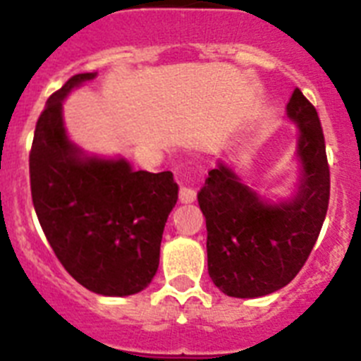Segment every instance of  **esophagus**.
<instances>
[{
    "instance_id": "34e87169",
    "label": "esophagus",
    "mask_w": 361,
    "mask_h": 361,
    "mask_svg": "<svg viewBox=\"0 0 361 361\" xmlns=\"http://www.w3.org/2000/svg\"><path fill=\"white\" fill-rule=\"evenodd\" d=\"M195 197H197V193H195V190H193V188L183 186L180 190H178V200H180L183 204L193 202V200H195Z\"/></svg>"
}]
</instances>
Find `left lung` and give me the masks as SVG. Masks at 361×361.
Wrapping results in <instances>:
<instances>
[{
	"mask_svg": "<svg viewBox=\"0 0 361 361\" xmlns=\"http://www.w3.org/2000/svg\"><path fill=\"white\" fill-rule=\"evenodd\" d=\"M298 124L302 178L295 199L267 202L219 164L199 191L208 229V271L228 296L257 298L288 286L317 244L327 215L331 175L317 108L300 88L288 103Z\"/></svg>",
	"mask_w": 361,
	"mask_h": 361,
	"instance_id": "1",
	"label": "left lung"
}]
</instances>
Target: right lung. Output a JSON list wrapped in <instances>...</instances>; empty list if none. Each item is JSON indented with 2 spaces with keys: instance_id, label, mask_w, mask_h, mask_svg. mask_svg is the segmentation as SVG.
<instances>
[{
  "instance_id": "right-lung-1",
  "label": "right lung",
  "mask_w": 361,
  "mask_h": 361,
  "mask_svg": "<svg viewBox=\"0 0 361 361\" xmlns=\"http://www.w3.org/2000/svg\"><path fill=\"white\" fill-rule=\"evenodd\" d=\"M94 78H70L41 111L28 157L32 202L50 247L75 282L97 295L128 296L157 273L178 186L171 171H133L124 159L82 155L66 139L63 99Z\"/></svg>"
}]
</instances>
